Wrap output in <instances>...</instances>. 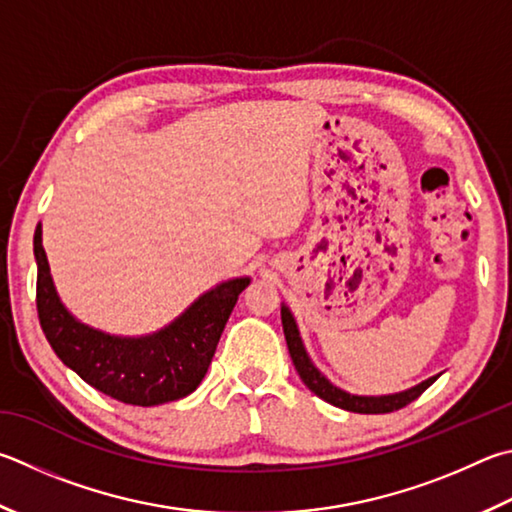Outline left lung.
<instances>
[{"label": "left lung", "instance_id": "8db88e82", "mask_svg": "<svg viewBox=\"0 0 512 512\" xmlns=\"http://www.w3.org/2000/svg\"><path fill=\"white\" fill-rule=\"evenodd\" d=\"M282 327H284V338H286V345H288V353H291L293 365L297 369V374H300L302 383L309 387L315 396H320L322 401H327V403L336 405V407H342V410H347V412H358V414L396 412V410H401V407L416 401V398L421 396L425 389L434 383L436 378H439V376H432V378L423 380L421 385H416L412 389H405V392H398V394H387V396H356V394H349V392H345V389H340L333 383H329V380L320 374V369L313 365L309 353H306V349L302 345V338H300V331H297L293 313L288 311L286 304H282Z\"/></svg>", "mask_w": 512, "mask_h": 512}]
</instances>
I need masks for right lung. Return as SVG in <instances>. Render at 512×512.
Returning a JSON list of instances; mask_svg holds the SVG:
<instances>
[{"mask_svg": "<svg viewBox=\"0 0 512 512\" xmlns=\"http://www.w3.org/2000/svg\"><path fill=\"white\" fill-rule=\"evenodd\" d=\"M37 315L46 340L69 369L120 403L152 407L192 394L206 376L217 342L250 277L221 282L192 302L165 329L141 338L109 336L64 309L51 280L42 226L33 237Z\"/></svg>", "mask_w": 512, "mask_h": 512, "instance_id": "right-lung-1", "label": "right lung"}]
</instances>
